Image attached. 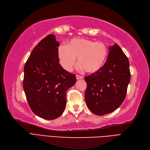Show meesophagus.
Wrapping results in <instances>:
<instances>
[{"label":"esophagus","mask_w":150,"mask_h":150,"mask_svg":"<svg viewBox=\"0 0 150 150\" xmlns=\"http://www.w3.org/2000/svg\"><path fill=\"white\" fill-rule=\"evenodd\" d=\"M76 80L82 79H83V76H81L79 75H76Z\"/></svg>","instance_id":"obj_1"}]
</instances>
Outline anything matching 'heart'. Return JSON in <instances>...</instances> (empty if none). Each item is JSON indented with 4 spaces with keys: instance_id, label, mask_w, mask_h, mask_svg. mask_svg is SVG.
<instances>
[{
    "instance_id": "1",
    "label": "heart",
    "mask_w": 150,
    "mask_h": 150,
    "mask_svg": "<svg viewBox=\"0 0 150 150\" xmlns=\"http://www.w3.org/2000/svg\"><path fill=\"white\" fill-rule=\"evenodd\" d=\"M80 70L95 73L102 68L108 57V49L104 43L84 38H72L66 45L58 49V57L61 65L70 71L75 64L76 57Z\"/></svg>"
}]
</instances>
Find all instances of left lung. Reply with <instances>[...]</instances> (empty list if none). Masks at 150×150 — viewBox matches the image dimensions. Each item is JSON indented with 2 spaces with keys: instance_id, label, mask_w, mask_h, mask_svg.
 <instances>
[{
  "instance_id": "1",
  "label": "left lung",
  "mask_w": 150,
  "mask_h": 150,
  "mask_svg": "<svg viewBox=\"0 0 150 150\" xmlns=\"http://www.w3.org/2000/svg\"><path fill=\"white\" fill-rule=\"evenodd\" d=\"M130 78L127 57L117 44L110 46L102 68L85 77V100L91 112L101 116L117 109L126 96Z\"/></svg>"
}]
</instances>
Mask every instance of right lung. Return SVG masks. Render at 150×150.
<instances>
[{
	"mask_svg": "<svg viewBox=\"0 0 150 150\" xmlns=\"http://www.w3.org/2000/svg\"><path fill=\"white\" fill-rule=\"evenodd\" d=\"M54 35L42 39L33 49L24 67L23 87L32 112L45 120H54L64 112L67 91L76 76L62 68Z\"/></svg>",
	"mask_w": 150,
	"mask_h": 150,
	"instance_id": "obj_1",
	"label": "right lung"
}]
</instances>
